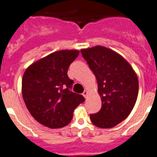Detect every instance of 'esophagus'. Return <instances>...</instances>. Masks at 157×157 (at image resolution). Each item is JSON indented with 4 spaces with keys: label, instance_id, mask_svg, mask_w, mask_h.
<instances>
[{
    "label": "esophagus",
    "instance_id": "esophagus-1",
    "mask_svg": "<svg viewBox=\"0 0 157 157\" xmlns=\"http://www.w3.org/2000/svg\"><path fill=\"white\" fill-rule=\"evenodd\" d=\"M82 95H83V97H84V98H86L87 97V95H88V91H86V90H85L84 91V92L82 93Z\"/></svg>",
    "mask_w": 157,
    "mask_h": 157
}]
</instances>
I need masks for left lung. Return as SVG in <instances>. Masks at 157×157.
<instances>
[{"label": "left lung", "mask_w": 157, "mask_h": 157, "mask_svg": "<svg viewBox=\"0 0 157 157\" xmlns=\"http://www.w3.org/2000/svg\"><path fill=\"white\" fill-rule=\"evenodd\" d=\"M97 78L101 109L90 115L93 124L112 128L121 123L134 109L138 94L135 71L121 55L106 47L97 45L81 49Z\"/></svg>", "instance_id": "obj_1"}]
</instances>
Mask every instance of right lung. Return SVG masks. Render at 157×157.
<instances>
[{"instance_id": "obj_1", "label": "right lung", "mask_w": 157, "mask_h": 157, "mask_svg": "<svg viewBox=\"0 0 157 157\" xmlns=\"http://www.w3.org/2000/svg\"><path fill=\"white\" fill-rule=\"evenodd\" d=\"M78 50H59L38 59L26 69L22 80L23 101L31 116L49 128H60L71 121L73 112L85 98L70 90L67 76Z\"/></svg>"}]
</instances>
